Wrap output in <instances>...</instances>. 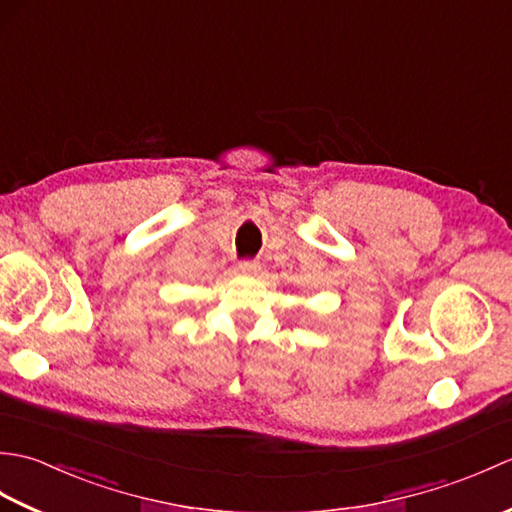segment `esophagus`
<instances>
[{"label": "esophagus", "instance_id": "1", "mask_svg": "<svg viewBox=\"0 0 512 512\" xmlns=\"http://www.w3.org/2000/svg\"><path fill=\"white\" fill-rule=\"evenodd\" d=\"M239 273L246 275V277H255V275L262 273V264L253 262V259H244V262L239 264Z\"/></svg>", "mask_w": 512, "mask_h": 512}]
</instances>
